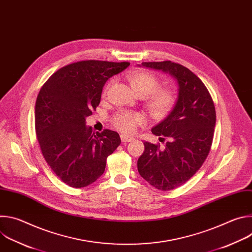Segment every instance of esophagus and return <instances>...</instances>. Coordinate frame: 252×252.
<instances>
[{"label": "esophagus", "instance_id": "obj_1", "mask_svg": "<svg viewBox=\"0 0 252 252\" xmlns=\"http://www.w3.org/2000/svg\"><path fill=\"white\" fill-rule=\"evenodd\" d=\"M121 139H122L123 142H129V141L133 140V137L129 136V135H126V134H122Z\"/></svg>", "mask_w": 252, "mask_h": 252}]
</instances>
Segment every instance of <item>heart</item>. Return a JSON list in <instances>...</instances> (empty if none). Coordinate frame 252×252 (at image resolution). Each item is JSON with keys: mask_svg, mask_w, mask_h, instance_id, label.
Returning <instances> with one entry per match:
<instances>
[{"mask_svg": "<svg viewBox=\"0 0 252 252\" xmlns=\"http://www.w3.org/2000/svg\"><path fill=\"white\" fill-rule=\"evenodd\" d=\"M132 91L138 96L145 97L147 109L155 119L165 118L175 104V95L169 89H158V80L150 71L134 70L126 77ZM106 87L103 94L107 92ZM143 122V118L135 113L121 112L114 119L115 126L126 133L134 130L137 125Z\"/></svg>", "mask_w": 252, "mask_h": 252, "instance_id": "b5f03b06", "label": "heart"}]
</instances>
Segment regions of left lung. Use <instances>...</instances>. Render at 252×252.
I'll list each match as a JSON object with an SVG mask.
<instances>
[{
	"label": "left lung",
	"mask_w": 252,
	"mask_h": 252,
	"mask_svg": "<svg viewBox=\"0 0 252 252\" xmlns=\"http://www.w3.org/2000/svg\"><path fill=\"white\" fill-rule=\"evenodd\" d=\"M141 65L169 74L178 86L172 111L152 128L154 134L168 141L164 148L143 142L145 152L137 159L143 179L159 190H171L187 183L206 159L217 121L215 107L204 84L188 67L170 61Z\"/></svg>",
	"instance_id": "left-lung-1"
}]
</instances>
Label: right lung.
Returning a JSON list of instances; mask_svg holds the SVG:
<instances>
[{
  "mask_svg": "<svg viewBox=\"0 0 252 252\" xmlns=\"http://www.w3.org/2000/svg\"><path fill=\"white\" fill-rule=\"evenodd\" d=\"M129 65L127 62L82 61L67 64L42 87L34 126L42 154L63 183L85 188L105 169L106 158L121 145L117 131H93L86 118L99 104L105 82Z\"/></svg>",
  "mask_w": 252,
  "mask_h": 252,
  "instance_id": "right-lung-1",
  "label": "right lung"
}]
</instances>
